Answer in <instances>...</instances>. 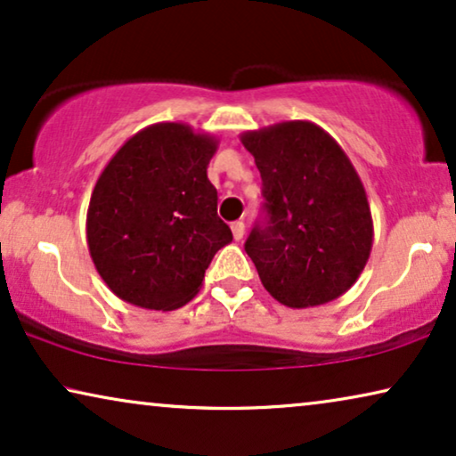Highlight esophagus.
Instances as JSON below:
<instances>
[{
  "label": "esophagus",
  "instance_id": "34e87169",
  "mask_svg": "<svg viewBox=\"0 0 456 456\" xmlns=\"http://www.w3.org/2000/svg\"><path fill=\"white\" fill-rule=\"evenodd\" d=\"M232 234H234V239L236 240H240L242 236H245V222H232Z\"/></svg>",
  "mask_w": 456,
  "mask_h": 456
}]
</instances>
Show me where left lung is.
Instances as JSON below:
<instances>
[{
  "label": "left lung",
  "mask_w": 456,
  "mask_h": 456,
  "mask_svg": "<svg viewBox=\"0 0 456 456\" xmlns=\"http://www.w3.org/2000/svg\"><path fill=\"white\" fill-rule=\"evenodd\" d=\"M240 141L264 183L265 224L245 242L261 284L292 309L345 295L373 245L370 203L351 159L305 120L248 130Z\"/></svg>",
  "instance_id": "obj_1"
}]
</instances>
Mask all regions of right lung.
I'll use <instances>...</instances> for the list:
<instances>
[{
  "mask_svg": "<svg viewBox=\"0 0 456 456\" xmlns=\"http://www.w3.org/2000/svg\"><path fill=\"white\" fill-rule=\"evenodd\" d=\"M217 141L159 122L118 149L93 189L86 242L108 289L142 309L183 307L232 240L208 178Z\"/></svg>",
  "mask_w": 456,
  "mask_h": 456,
  "instance_id": "obj_1",
  "label": "right lung"
}]
</instances>
